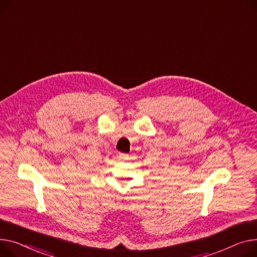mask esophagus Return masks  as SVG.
<instances>
[{"label": "esophagus", "instance_id": "34e87169", "mask_svg": "<svg viewBox=\"0 0 257 257\" xmlns=\"http://www.w3.org/2000/svg\"><path fill=\"white\" fill-rule=\"evenodd\" d=\"M118 158L121 160H128L129 159V155L126 153H119L118 154Z\"/></svg>", "mask_w": 257, "mask_h": 257}]
</instances>
